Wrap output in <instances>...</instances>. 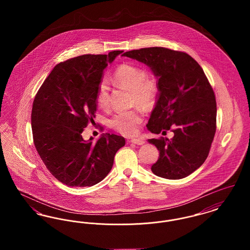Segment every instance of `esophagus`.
Here are the masks:
<instances>
[{
    "mask_svg": "<svg viewBox=\"0 0 250 250\" xmlns=\"http://www.w3.org/2000/svg\"><path fill=\"white\" fill-rule=\"evenodd\" d=\"M129 143H134V144H137V145H143L145 143V142L142 139H132L129 141Z\"/></svg>",
    "mask_w": 250,
    "mask_h": 250,
    "instance_id": "obj_1",
    "label": "esophagus"
}]
</instances>
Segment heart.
I'll use <instances>...</instances> for the list:
<instances>
[{
  "mask_svg": "<svg viewBox=\"0 0 250 250\" xmlns=\"http://www.w3.org/2000/svg\"><path fill=\"white\" fill-rule=\"evenodd\" d=\"M112 82L117 85H123L132 89V99L134 103L144 107L155 104L159 92V83L157 78L147 75L143 66L133 62H124L120 64L112 75ZM109 87L107 83L99 84L95 95L97 105L102 108L108 106ZM143 121L142 113L139 110H123L116 113L110 119V126L124 135H133Z\"/></svg>",
  "mask_w": 250,
  "mask_h": 250,
  "instance_id": "heart-1",
  "label": "heart"
}]
</instances>
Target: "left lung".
I'll return each instance as SVG.
<instances>
[{
  "mask_svg": "<svg viewBox=\"0 0 250 250\" xmlns=\"http://www.w3.org/2000/svg\"><path fill=\"white\" fill-rule=\"evenodd\" d=\"M122 56L151 68L160 92L147 124L148 130L173 138L148 140L159 151L151 169L162 178L188 176L207 158L214 140L216 102L201 65L188 54L161 47L126 51Z\"/></svg>",
  "mask_w": 250,
  "mask_h": 250,
  "instance_id": "obj_1",
  "label": "left lung"
}]
</instances>
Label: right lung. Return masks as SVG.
I'll list each match as a JSON object with an SVG mask.
<instances>
[{
  "instance_id": "add662e5",
  "label": "right lung",
  "mask_w": 250,
  "mask_h": 250,
  "mask_svg": "<svg viewBox=\"0 0 250 250\" xmlns=\"http://www.w3.org/2000/svg\"><path fill=\"white\" fill-rule=\"evenodd\" d=\"M123 50L85 54L60 62L34 100L32 130L36 151L49 172L67 187H92L110 171L114 155L125 141L102 134L93 143L82 133L95 118V95L103 72Z\"/></svg>"
}]
</instances>
